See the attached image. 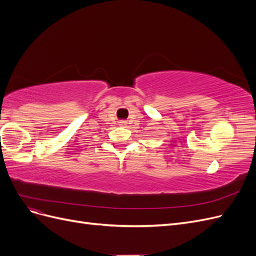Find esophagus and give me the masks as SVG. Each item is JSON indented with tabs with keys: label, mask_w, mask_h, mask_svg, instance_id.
Wrapping results in <instances>:
<instances>
[{
	"label": "esophagus",
	"mask_w": 256,
	"mask_h": 256,
	"mask_svg": "<svg viewBox=\"0 0 256 256\" xmlns=\"http://www.w3.org/2000/svg\"><path fill=\"white\" fill-rule=\"evenodd\" d=\"M118 125H120V126H126V125H127V122H126V120H120V122H118Z\"/></svg>",
	"instance_id": "obj_1"
}]
</instances>
